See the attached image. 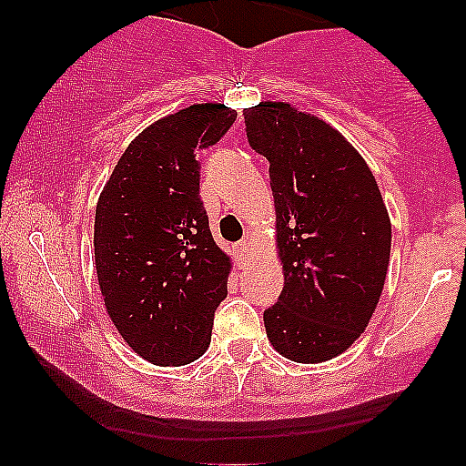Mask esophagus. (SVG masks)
I'll return each mask as SVG.
<instances>
[{"label": "esophagus", "mask_w": 466, "mask_h": 466, "mask_svg": "<svg viewBox=\"0 0 466 466\" xmlns=\"http://www.w3.org/2000/svg\"><path fill=\"white\" fill-rule=\"evenodd\" d=\"M234 251H237V258H238V265L243 267L245 263H248L249 254H251V248H249V238H243L240 243H237V248H234Z\"/></svg>", "instance_id": "obj_1"}]
</instances>
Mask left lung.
I'll return each instance as SVG.
<instances>
[{
	"mask_svg": "<svg viewBox=\"0 0 466 466\" xmlns=\"http://www.w3.org/2000/svg\"><path fill=\"white\" fill-rule=\"evenodd\" d=\"M269 162L285 289L263 313L287 360L341 355L370 322L386 282L392 226L374 175L344 136L287 103L243 111Z\"/></svg>",
	"mask_w": 466,
	"mask_h": 466,
	"instance_id": "1",
	"label": "left lung"
}]
</instances>
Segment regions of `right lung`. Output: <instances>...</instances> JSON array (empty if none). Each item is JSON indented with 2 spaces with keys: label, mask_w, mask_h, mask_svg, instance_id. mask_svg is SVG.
<instances>
[{
  "label": "right lung",
  "mask_w": 466,
  "mask_h": 466,
  "mask_svg": "<svg viewBox=\"0 0 466 466\" xmlns=\"http://www.w3.org/2000/svg\"><path fill=\"white\" fill-rule=\"evenodd\" d=\"M237 120L192 105L142 131L106 181L94 223L100 293L117 333L157 366L199 360L228 296L229 258L212 238L197 151Z\"/></svg>",
  "instance_id": "1"
}]
</instances>
